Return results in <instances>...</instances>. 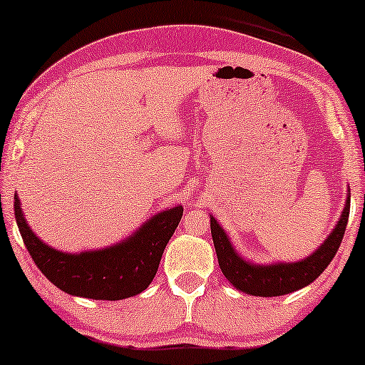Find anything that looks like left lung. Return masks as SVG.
<instances>
[{"mask_svg":"<svg viewBox=\"0 0 365 365\" xmlns=\"http://www.w3.org/2000/svg\"><path fill=\"white\" fill-rule=\"evenodd\" d=\"M349 211H351V191L347 192L346 206L336 227L311 256L297 262H274L264 266L249 262L239 256L234 251L226 231L211 216L212 242L221 271L234 287L251 296L276 297L299 291L316 281L336 256L346 232Z\"/></svg>","mask_w":365,"mask_h":365,"instance_id":"left-lung-1","label":"left lung"}]
</instances>
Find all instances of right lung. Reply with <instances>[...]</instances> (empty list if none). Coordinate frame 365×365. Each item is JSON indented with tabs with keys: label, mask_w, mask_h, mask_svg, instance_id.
Returning <instances> with one entry per match:
<instances>
[{
	"label": "right lung",
	"mask_w": 365,
	"mask_h": 365,
	"mask_svg": "<svg viewBox=\"0 0 365 365\" xmlns=\"http://www.w3.org/2000/svg\"><path fill=\"white\" fill-rule=\"evenodd\" d=\"M14 217L39 271L66 294L94 301H119L143 292L156 276L159 261L182 217V206L158 212L114 246L88 252L56 251L28 226L14 194Z\"/></svg>",
	"instance_id": "obj_1"
}]
</instances>
